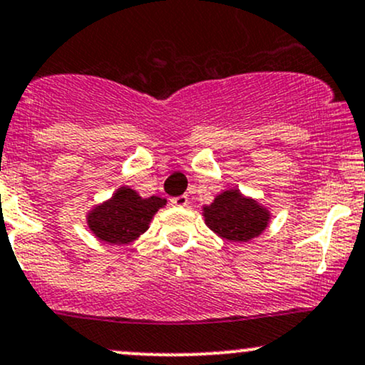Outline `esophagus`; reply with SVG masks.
Here are the masks:
<instances>
[{"label": "esophagus", "instance_id": "obj_1", "mask_svg": "<svg viewBox=\"0 0 365 365\" xmlns=\"http://www.w3.org/2000/svg\"><path fill=\"white\" fill-rule=\"evenodd\" d=\"M170 202L173 204V206L183 207V206H187V204H189V197H187V195H178V197H171Z\"/></svg>", "mask_w": 365, "mask_h": 365}]
</instances>
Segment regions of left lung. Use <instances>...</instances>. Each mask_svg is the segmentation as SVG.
Segmentation results:
<instances>
[{"label": "left lung", "mask_w": 365, "mask_h": 365, "mask_svg": "<svg viewBox=\"0 0 365 365\" xmlns=\"http://www.w3.org/2000/svg\"><path fill=\"white\" fill-rule=\"evenodd\" d=\"M202 215L215 234L232 242L251 241L265 230L270 220L267 207L235 189L216 195L210 206L202 207Z\"/></svg>", "instance_id": "8db88e82"}]
</instances>
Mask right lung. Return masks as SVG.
Returning a JSON list of instances; mask_svg holds the SVG:
<instances>
[{
	"mask_svg": "<svg viewBox=\"0 0 365 365\" xmlns=\"http://www.w3.org/2000/svg\"><path fill=\"white\" fill-rule=\"evenodd\" d=\"M164 204L166 199L158 195L142 199L133 189L121 187L109 201L91 210L86 222L100 241L121 246L142 235L149 228L152 216Z\"/></svg>",
	"mask_w": 365,
	"mask_h": 365,
	"instance_id": "1",
	"label": "right lung"
}]
</instances>
